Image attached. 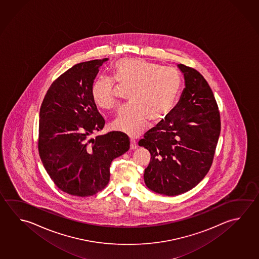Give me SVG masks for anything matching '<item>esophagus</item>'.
<instances>
[{
	"mask_svg": "<svg viewBox=\"0 0 259 259\" xmlns=\"http://www.w3.org/2000/svg\"><path fill=\"white\" fill-rule=\"evenodd\" d=\"M130 142H131V144H130V148H131L132 150L136 149V148H137V145H136V140L131 138Z\"/></svg>",
	"mask_w": 259,
	"mask_h": 259,
	"instance_id": "34e87169",
	"label": "esophagus"
}]
</instances>
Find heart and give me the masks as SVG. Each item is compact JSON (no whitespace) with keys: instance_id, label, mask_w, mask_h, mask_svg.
<instances>
[{"instance_id":"b5f03b06","label":"heart","mask_w":259,"mask_h":259,"mask_svg":"<svg viewBox=\"0 0 259 259\" xmlns=\"http://www.w3.org/2000/svg\"><path fill=\"white\" fill-rule=\"evenodd\" d=\"M114 72L121 84L131 87V104L119 109L112 122L114 129L139 136L147 119L156 123L171 113L181 92V75L177 71L142 58H123L114 64ZM92 95L98 106L113 107L116 103L114 80L105 75L96 78Z\"/></svg>"}]
</instances>
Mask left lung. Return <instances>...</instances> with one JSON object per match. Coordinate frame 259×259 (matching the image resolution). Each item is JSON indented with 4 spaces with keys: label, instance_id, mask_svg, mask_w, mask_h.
<instances>
[{
    "label": "left lung",
    "instance_id": "1",
    "mask_svg": "<svg viewBox=\"0 0 259 259\" xmlns=\"http://www.w3.org/2000/svg\"><path fill=\"white\" fill-rule=\"evenodd\" d=\"M177 67L186 85L179 102L138 142L151 154L145 185L169 196L191 190L205 177L221 130L218 104L205 79L195 69Z\"/></svg>",
    "mask_w": 259,
    "mask_h": 259
}]
</instances>
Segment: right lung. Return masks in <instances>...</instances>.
<instances>
[{
    "label": "right lung",
    "mask_w": 259,
    "mask_h": 259,
    "mask_svg": "<svg viewBox=\"0 0 259 259\" xmlns=\"http://www.w3.org/2000/svg\"><path fill=\"white\" fill-rule=\"evenodd\" d=\"M108 58L73 65L52 83L40 108L38 150L55 186L69 195H96L108 185L110 165L127 152L130 140L114 131L93 138L105 126L92 89Z\"/></svg>",
    "instance_id": "right-lung-1"
}]
</instances>
